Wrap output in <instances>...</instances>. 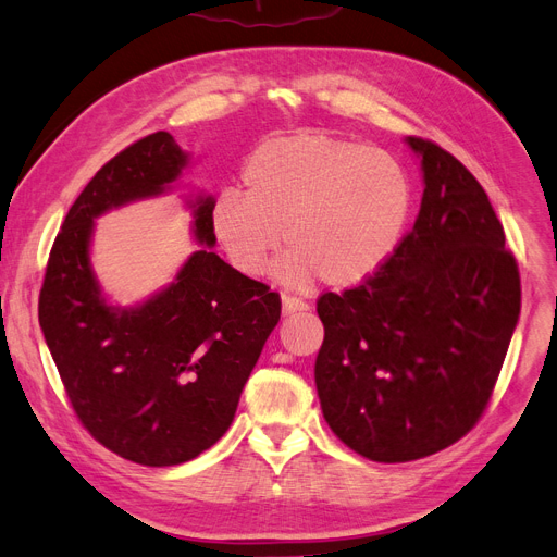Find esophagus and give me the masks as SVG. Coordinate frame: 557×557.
I'll list each match as a JSON object with an SVG mask.
<instances>
[{"label": "esophagus", "instance_id": "obj_1", "mask_svg": "<svg viewBox=\"0 0 557 557\" xmlns=\"http://www.w3.org/2000/svg\"><path fill=\"white\" fill-rule=\"evenodd\" d=\"M310 306L308 301L304 299H297V297H289V294H285L283 297V312L285 314H294V312H306Z\"/></svg>", "mask_w": 557, "mask_h": 557}]
</instances>
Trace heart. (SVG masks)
Masks as SVG:
<instances>
[{
	"label": "heart",
	"mask_w": 557,
	"mask_h": 557,
	"mask_svg": "<svg viewBox=\"0 0 557 557\" xmlns=\"http://www.w3.org/2000/svg\"><path fill=\"white\" fill-rule=\"evenodd\" d=\"M245 195L226 188L211 209V232L228 263L247 276L268 270L281 245L285 283L314 276L350 287L377 274L398 249L413 209L403 163L369 144L299 133L260 144L243 169Z\"/></svg>",
	"instance_id": "heart-1"
}]
</instances>
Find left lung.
<instances>
[{"label": "left lung", "mask_w": 557, "mask_h": 557, "mask_svg": "<svg viewBox=\"0 0 557 557\" xmlns=\"http://www.w3.org/2000/svg\"><path fill=\"white\" fill-rule=\"evenodd\" d=\"M407 144L424 175L411 232L369 281L317 299L323 418L377 463L424 459L474 428L521 308L517 260L483 186L438 144Z\"/></svg>", "instance_id": "left-lung-1"}]
</instances>
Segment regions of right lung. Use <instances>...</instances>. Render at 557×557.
<instances>
[{"label": "right lung", "mask_w": 557, "mask_h": 557, "mask_svg": "<svg viewBox=\"0 0 557 557\" xmlns=\"http://www.w3.org/2000/svg\"><path fill=\"white\" fill-rule=\"evenodd\" d=\"M188 154L152 133L101 166L49 251L38 317L64 394L83 428L127 461L186 463L228 430L243 386L281 319V297L211 251L133 310L103 301L89 268L94 218L177 180ZM211 198L195 207V238L213 247Z\"/></svg>", "instance_id": "1"}]
</instances>
